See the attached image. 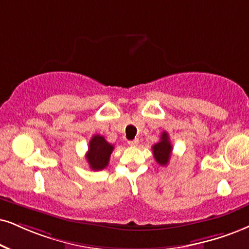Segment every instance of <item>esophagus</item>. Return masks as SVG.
Returning <instances> with one entry per match:
<instances>
[{
	"label": "esophagus",
	"mask_w": 249,
	"mask_h": 249,
	"mask_svg": "<svg viewBox=\"0 0 249 249\" xmlns=\"http://www.w3.org/2000/svg\"><path fill=\"white\" fill-rule=\"evenodd\" d=\"M137 144H139V140L128 141V145H130V146H137Z\"/></svg>",
	"instance_id": "esophagus-1"
}]
</instances>
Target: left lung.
Returning a JSON list of instances; mask_svg holds the SVG:
<instances>
[{
  "instance_id": "left-lung-1",
  "label": "left lung",
  "mask_w": 249,
  "mask_h": 249,
  "mask_svg": "<svg viewBox=\"0 0 249 249\" xmlns=\"http://www.w3.org/2000/svg\"><path fill=\"white\" fill-rule=\"evenodd\" d=\"M172 150H173V148H172V144L170 142V137H168V134L166 131H164L160 136V141L152 146L153 156H155L156 161L159 165H161V166L167 165V162L170 161Z\"/></svg>"
}]
</instances>
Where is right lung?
Masks as SVG:
<instances>
[{
    "instance_id": "1",
    "label": "right lung",
    "mask_w": 249,
    "mask_h": 249,
    "mask_svg": "<svg viewBox=\"0 0 249 249\" xmlns=\"http://www.w3.org/2000/svg\"><path fill=\"white\" fill-rule=\"evenodd\" d=\"M113 149H114V146L107 142L104 136H100V135L92 136L90 143H89L87 156H85L91 170H104L108 165Z\"/></svg>"
}]
</instances>
